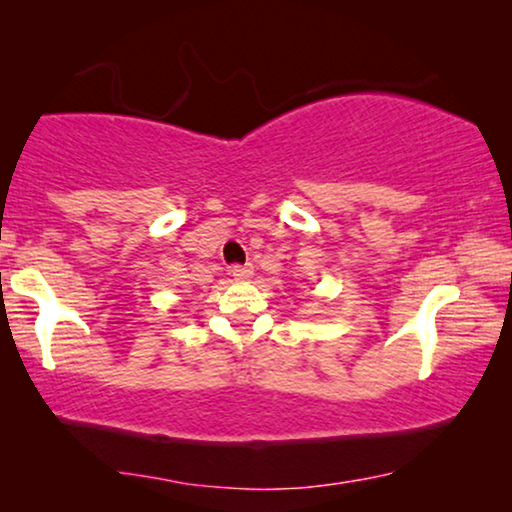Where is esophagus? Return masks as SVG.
Wrapping results in <instances>:
<instances>
[{"instance_id": "obj_1", "label": "esophagus", "mask_w": 512, "mask_h": 512, "mask_svg": "<svg viewBox=\"0 0 512 512\" xmlns=\"http://www.w3.org/2000/svg\"><path fill=\"white\" fill-rule=\"evenodd\" d=\"M231 276H234L236 281H248V278H252V264H234V267H231Z\"/></svg>"}]
</instances>
